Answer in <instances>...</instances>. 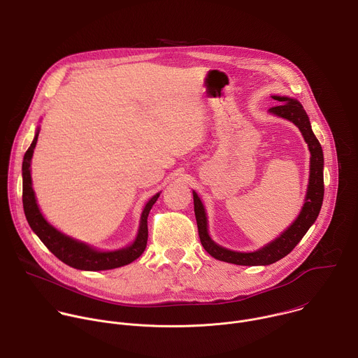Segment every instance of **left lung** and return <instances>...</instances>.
<instances>
[{
    "label": "left lung",
    "mask_w": 358,
    "mask_h": 358,
    "mask_svg": "<svg viewBox=\"0 0 358 358\" xmlns=\"http://www.w3.org/2000/svg\"><path fill=\"white\" fill-rule=\"evenodd\" d=\"M272 99L282 103L279 106L271 107L269 111L278 117L292 121L301 129L306 144L309 147L312 157H310V178H309L306 201L295 223L287 231L282 233L275 241H272L271 244L254 252H237V251H230L227 248L217 245L208 237L204 207L201 204V200L196 194V192H193L194 216L197 222V230H199L201 245L213 258L224 261V262H230L236 265H269L279 261L280 258L287 257L296 247V244L303 238V236L315 223V220L317 219L320 213L323 194H324L323 151L320 147V142L315 136L310 127L309 117L299 101L289 97H280V96H272Z\"/></svg>",
    "instance_id": "left-lung-1"
}]
</instances>
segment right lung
Instances as JSON below:
<instances>
[{"label":"right lung","mask_w":358,"mask_h":358,"mask_svg":"<svg viewBox=\"0 0 358 358\" xmlns=\"http://www.w3.org/2000/svg\"><path fill=\"white\" fill-rule=\"evenodd\" d=\"M39 131H36V135L32 141L31 147L25 152L24 162H22V203H24V211L28 220V224L34 230V233L41 238V241L46 245V248L62 262L66 265L82 269V271H106V269H114L124 265L131 264L135 261L142 252H144L148 241V214L155 201L159 197V193H157L145 206L144 211H142L139 230L135 241L122 250L111 251V252H100L94 248L79 243L73 238H70L56 229H53L42 216L39 211V207L36 204L35 193L32 189V180H31V159L34 155V150L36 145Z\"/></svg>","instance_id":"right-lung-1"}]
</instances>
